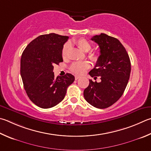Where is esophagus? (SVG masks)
<instances>
[{
    "label": "esophagus",
    "instance_id": "obj_1",
    "mask_svg": "<svg viewBox=\"0 0 151 151\" xmlns=\"http://www.w3.org/2000/svg\"><path fill=\"white\" fill-rule=\"evenodd\" d=\"M78 78H80V76H75V80H78Z\"/></svg>",
    "mask_w": 151,
    "mask_h": 151
}]
</instances>
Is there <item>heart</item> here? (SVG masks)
Here are the masks:
<instances>
[{
	"label": "heart",
	"instance_id": "b5f03b06",
	"mask_svg": "<svg viewBox=\"0 0 151 151\" xmlns=\"http://www.w3.org/2000/svg\"><path fill=\"white\" fill-rule=\"evenodd\" d=\"M75 45L83 52L89 51L92 48V45L88 41L84 38H80L76 40L75 42ZM70 48V45L68 43H66L63 45L62 49V56L63 58L66 57L67 55L68 49ZM89 58L92 60L93 62H97L98 60V55L96 53H91L89 54ZM90 67V64L86 61L83 62H75L71 65L70 70L72 73L76 74V75H81L84 73V71L87 70Z\"/></svg>",
	"mask_w": 151,
	"mask_h": 151
}]
</instances>
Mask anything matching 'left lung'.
I'll use <instances>...</instances> for the list:
<instances>
[{
    "instance_id": "1",
    "label": "left lung",
    "mask_w": 151,
    "mask_h": 151,
    "mask_svg": "<svg viewBox=\"0 0 151 151\" xmlns=\"http://www.w3.org/2000/svg\"><path fill=\"white\" fill-rule=\"evenodd\" d=\"M91 40L99 45L100 55L89 75L94 78L100 76L101 81L89 80L84 97L95 108L104 109L113 105L123 95L129 79L131 62L125 48L116 38L101 34Z\"/></svg>"
}]
</instances>
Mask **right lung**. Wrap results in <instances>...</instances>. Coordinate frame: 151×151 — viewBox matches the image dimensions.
<instances>
[{"mask_svg":"<svg viewBox=\"0 0 151 151\" xmlns=\"http://www.w3.org/2000/svg\"><path fill=\"white\" fill-rule=\"evenodd\" d=\"M68 36L51 33L32 41L24 49L20 61V75L26 94L42 108H50L64 99L75 76L67 73L55 78L53 65L63 62L62 49Z\"/></svg>","mask_w":151,"mask_h":151,"instance_id":"add662e5","label":"right lung"}]
</instances>
